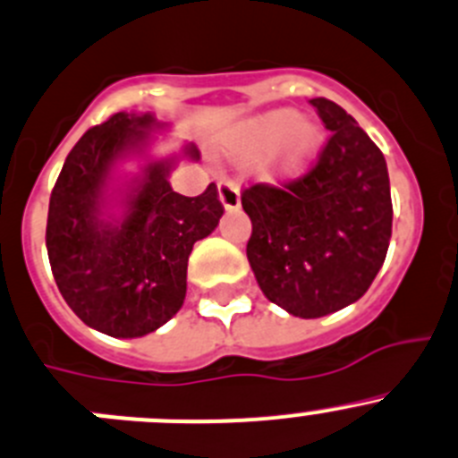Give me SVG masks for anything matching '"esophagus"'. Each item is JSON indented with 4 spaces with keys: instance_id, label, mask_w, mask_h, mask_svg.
<instances>
[{
    "instance_id": "esophagus-1",
    "label": "esophagus",
    "mask_w": 458,
    "mask_h": 458,
    "mask_svg": "<svg viewBox=\"0 0 458 458\" xmlns=\"http://www.w3.org/2000/svg\"><path fill=\"white\" fill-rule=\"evenodd\" d=\"M219 199L225 210H237L242 199H239V185L230 179L219 181Z\"/></svg>"
}]
</instances>
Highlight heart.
<instances>
[{
    "label": "heart",
    "instance_id": "1",
    "mask_svg": "<svg viewBox=\"0 0 458 458\" xmlns=\"http://www.w3.org/2000/svg\"><path fill=\"white\" fill-rule=\"evenodd\" d=\"M322 131L313 123L300 121L295 111L279 109L257 118L234 140V154L243 161L268 157V170L275 176L293 179L313 163L322 148Z\"/></svg>",
    "mask_w": 458,
    "mask_h": 458
}]
</instances>
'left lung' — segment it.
<instances>
[{
	"label": "left lung",
	"mask_w": 458,
	"mask_h": 458,
	"mask_svg": "<svg viewBox=\"0 0 458 458\" xmlns=\"http://www.w3.org/2000/svg\"><path fill=\"white\" fill-rule=\"evenodd\" d=\"M331 131L313 165L284 185L242 192L252 221L246 255L273 304L313 319L360 300L392 239V194L383 152L335 102L313 98Z\"/></svg>",
	"instance_id": "obj_1"
}]
</instances>
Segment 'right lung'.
<instances>
[{"mask_svg": "<svg viewBox=\"0 0 458 458\" xmlns=\"http://www.w3.org/2000/svg\"><path fill=\"white\" fill-rule=\"evenodd\" d=\"M152 114L118 111L84 131L62 165L48 201L47 250L66 304L87 327L111 337L157 331L183 306L188 259L199 239L219 225L216 185L199 197L174 192V161L149 163L125 197V215L102 216L109 174L127 154H140ZM199 158L194 145L185 148Z\"/></svg>", "mask_w": 458, "mask_h": 458, "instance_id": "add662e5", "label": "right lung"}]
</instances>
